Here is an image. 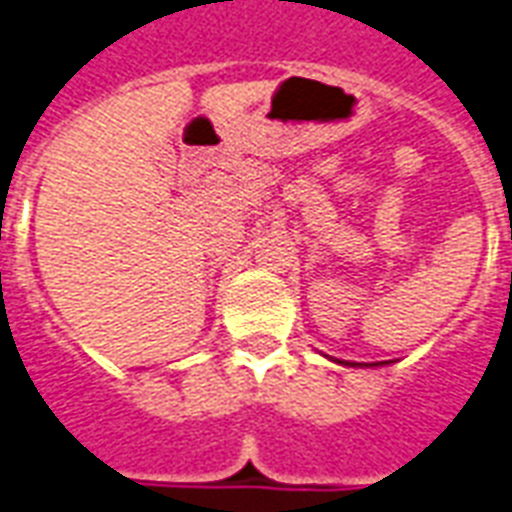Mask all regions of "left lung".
Returning <instances> with one entry per match:
<instances>
[{
  "mask_svg": "<svg viewBox=\"0 0 512 512\" xmlns=\"http://www.w3.org/2000/svg\"><path fill=\"white\" fill-rule=\"evenodd\" d=\"M374 366H377V363H374Z\"/></svg>",
  "mask_w": 512,
  "mask_h": 512,
  "instance_id": "8db88e82",
  "label": "left lung"
}]
</instances>
